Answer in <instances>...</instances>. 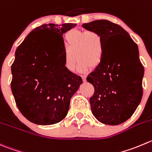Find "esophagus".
I'll use <instances>...</instances> for the list:
<instances>
[{
    "mask_svg": "<svg viewBox=\"0 0 152 152\" xmlns=\"http://www.w3.org/2000/svg\"><path fill=\"white\" fill-rule=\"evenodd\" d=\"M82 79H83L84 82H85V81H86V75H82Z\"/></svg>",
    "mask_w": 152,
    "mask_h": 152,
    "instance_id": "1",
    "label": "esophagus"
}]
</instances>
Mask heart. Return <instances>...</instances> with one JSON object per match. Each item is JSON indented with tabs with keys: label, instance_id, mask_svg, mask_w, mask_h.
<instances>
[{
	"label": "heart",
	"instance_id": "b5f03b06",
	"mask_svg": "<svg viewBox=\"0 0 152 152\" xmlns=\"http://www.w3.org/2000/svg\"><path fill=\"white\" fill-rule=\"evenodd\" d=\"M65 47L67 51L64 54V66L68 71L76 69L77 60L78 69L85 72L91 67H95L101 63L104 55V42L102 36L95 30L73 29L66 33Z\"/></svg>",
	"mask_w": 152,
	"mask_h": 152
}]
</instances>
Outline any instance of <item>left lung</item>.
Here are the masks:
<instances>
[{
  "mask_svg": "<svg viewBox=\"0 0 152 152\" xmlns=\"http://www.w3.org/2000/svg\"><path fill=\"white\" fill-rule=\"evenodd\" d=\"M82 26L99 32L104 42L102 60L87 77L94 87L91 111L102 123L120 125L133 115L142 96L144 68L138 47L123 27L109 20Z\"/></svg>",
  "mask_w": 152,
  "mask_h": 152,
  "instance_id": "1",
  "label": "left lung"
}]
</instances>
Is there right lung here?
<instances>
[{"instance_id": "1", "label": "right lung", "mask_w": 152, "mask_h": 152, "mask_svg": "<svg viewBox=\"0 0 152 152\" xmlns=\"http://www.w3.org/2000/svg\"><path fill=\"white\" fill-rule=\"evenodd\" d=\"M76 23L38 26L18 47L12 64L11 89L16 105L29 121L48 126L67 116L82 78L64 66L63 34Z\"/></svg>"}]
</instances>
